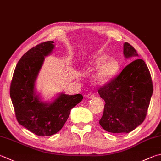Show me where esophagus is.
Returning <instances> with one entry per match:
<instances>
[{"label":"esophagus","mask_w":161,"mask_h":161,"mask_svg":"<svg viewBox=\"0 0 161 161\" xmlns=\"http://www.w3.org/2000/svg\"><path fill=\"white\" fill-rule=\"evenodd\" d=\"M95 97V93H93V92H90V93H88V94L86 95V98H88L89 99L91 98H93Z\"/></svg>","instance_id":"1"}]
</instances>
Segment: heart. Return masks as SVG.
<instances>
[{"mask_svg": "<svg viewBox=\"0 0 161 161\" xmlns=\"http://www.w3.org/2000/svg\"><path fill=\"white\" fill-rule=\"evenodd\" d=\"M119 64L118 60L110 58L106 54L99 55L88 68V71L97 70L94 81L99 85H104L110 81L118 74Z\"/></svg>", "mask_w": 161, "mask_h": 161, "instance_id": "b5f03b06", "label": "heart"}]
</instances>
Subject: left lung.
Listing matches in <instances>:
<instances>
[{"label": "left lung", "instance_id": "obj_1", "mask_svg": "<svg viewBox=\"0 0 161 161\" xmlns=\"http://www.w3.org/2000/svg\"><path fill=\"white\" fill-rule=\"evenodd\" d=\"M123 54L125 58L135 60L98 91L106 102L99 124L111 133H129L139 126L145 119L153 94L151 74L144 61L139 59L136 51L127 42Z\"/></svg>", "mask_w": 161, "mask_h": 161}]
</instances>
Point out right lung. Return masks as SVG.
I'll use <instances>...</instances> for the list:
<instances>
[{"mask_svg": "<svg viewBox=\"0 0 161 161\" xmlns=\"http://www.w3.org/2000/svg\"><path fill=\"white\" fill-rule=\"evenodd\" d=\"M53 42L40 43L22 55L14 71L10 95L19 124L38 136L58 132L71 109L82 101V95L61 92L51 101H44L36 89V81L45 57L55 48Z\"/></svg>", "mask_w": 161, "mask_h": 161, "instance_id": "obj_1", "label": "right lung"}]
</instances>
